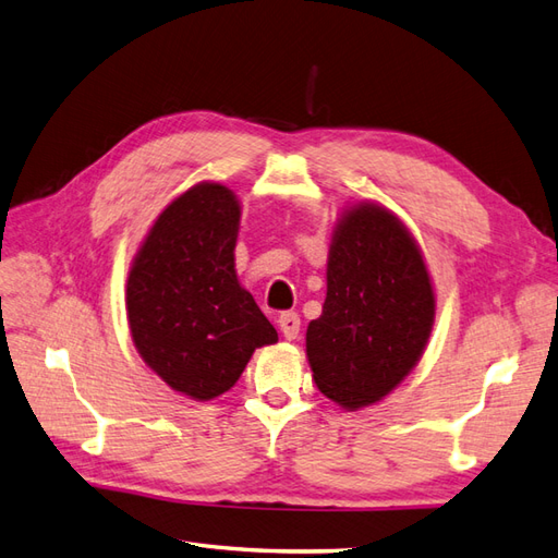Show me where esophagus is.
I'll use <instances>...</instances> for the list:
<instances>
[{
	"label": "esophagus",
	"instance_id": "1",
	"mask_svg": "<svg viewBox=\"0 0 558 558\" xmlns=\"http://www.w3.org/2000/svg\"><path fill=\"white\" fill-rule=\"evenodd\" d=\"M278 325H280V332L284 335V339L292 341L299 337V327H302V320H299L294 311H284V313H280Z\"/></svg>",
	"mask_w": 558,
	"mask_h": 558
}]
</instances>
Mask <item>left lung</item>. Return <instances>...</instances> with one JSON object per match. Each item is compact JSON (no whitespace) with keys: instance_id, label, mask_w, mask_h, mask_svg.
<instances>
[{"instance_id":"left-lung-1","label":"left lung","mask_w":558,"mask_h":558,"mask_svg":"<svg viewBox=\"0 0 558 558\" xmlns=\"http://www.w3.org/2000/svg\"><path fill=\"white\" fill-rule=\"evenodd\" d=\"M436 292L408 226L373 199L339 214L327 252V294L308 323L313 381L344 410L379 403L422 359Z\"/></svg>"}]
</instances>
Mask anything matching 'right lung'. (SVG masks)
<instances>
[{
    "label": "right lung",
    "instance_id": "1",
    "mask_svg": "<svg viewBox=\"0 0 558 558\" xmlns=\"http://www.w3.org/2000/svg\"><path fill=\"white\" fill-rule=\"evenodd\" d=\"M240 199L199 181L157 214L126 276L132 341L153 373L191 401H211L240 379L278 332L235 274Z\"/></svg>",
    "mask_w": 558,
    "mask_h": 558
}]
</instances>
